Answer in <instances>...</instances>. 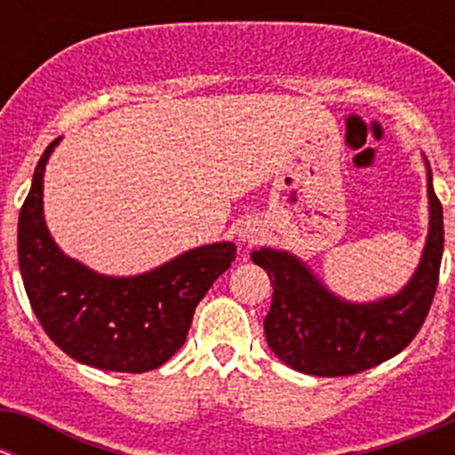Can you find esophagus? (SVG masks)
I'll return each instance as SVG.
<instances>
[{
    "label": "esophagus",
    "instance_id": "1",
    "mask_svg": "<svg viewBox=\"0 0 455 455\" xmlns=\"http://www.w3.org/2000/svg\"><path fill=\"white\" fill-rule=\"evenodd\" d=\"M237 237H240L242 244H255V242H259V228H255L253 224L244 222L240 228H237Z\"/></svg>",
    "mask_w": 455,
    "mask_h": 455
}]
</instances>
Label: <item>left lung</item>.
<instances>
[{"label":"left lung","mask_w":455,"mask_h":455,"mask_svg":"<svg viewBox=\"0 0 455 455\" xmlns=\"http://www.w3.org/2000/svg\"><path fill=\"white\" fill-rule=\"evenodd\" d=\"M427 196L429 233L419 268L401 292L371 304H352L332 295L288 251L259 249L251 253L273 283L264 332L275 356L304 374L350 376L392 359L410 346L434 301L444 246L443 204L434 194L429 164Z\"/></svg>","instance_id":"1"}]
</instances>
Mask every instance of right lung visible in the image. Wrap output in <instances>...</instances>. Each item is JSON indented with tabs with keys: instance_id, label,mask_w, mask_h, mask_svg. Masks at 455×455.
I'll return each instance as SVG.
<instances>
[{
	"instance_id": "right-lung-1",
	"label": "right lung",
	"mask_w": 455,
	"mask_h": 455,
	"mask_svg": "<svg viewBox=\"0 0 455 455\" xmlns=\"http://www.w3.org/2000/svg\"><path fill=\"white\" fill-rule=\"evenodd\" d=\"M59 140L36 163L17 227L32 310L45 334L79 363L132 374L160 368L182 347L196 306L235 259V244L198 246L136 277L99 275L63 255L44 220V172Z\"/></svg>"
}]
</instances>
